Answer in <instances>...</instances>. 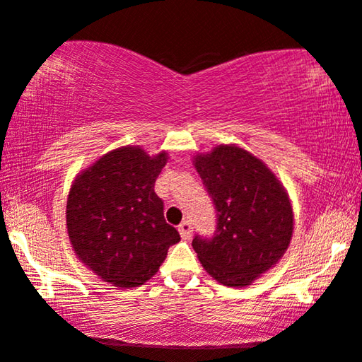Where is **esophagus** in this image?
Masks as SVG:
<instances>
[{
  "instance_id": "34e87169",
  "label": "esophagus",
  "mask_w": 362,
  "mask_h": 362,
  "mask_svg": "<svg viewBox=\"0 0 362 362\" xmlns=\"http://www.w3.org/2000/svg\"><path fill=\"white\" fill-rule=\"evenodd\" d=\"M177 230H180V234L182 239H189L191 234H192V226L189 221H182L180 227H177Z\"/></svg>"
}]
</instances>
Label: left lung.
Listing matches in <instances>:
<instances>
[{"instance_id": "1", "label": "left lung", "mask_w": 362, "mask_h": 362, "mask_svg": "<svg viewBox=\"0 0 362 362\" xmlns=\"http://www.w3.org/2000/svg\"><path fill=\"white\" fill-rule=\"evenodd\" d=\"M212 197L217 227L196 235L192 249L212 279L226 286L250 285L288 249L293 209L288 194L264 161L235 145H219L194 158Z\"/></svg>"}]
</instances>
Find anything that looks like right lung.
<instances>
[{
    "mask_svg": "<svg viewBox=\"0 0 362 362\" xmlns=\"http://www.w3.org/2000/svg\"><path fill=\"white\" fill-rule=\"evenodd\" d=\"M168 153L117 148L78 173L67 197V232L82 264L103 281L140 286L181 240L168 224L155 182Z\"/></svg>",
    "mask_w": 362,
    "mask_h": 362,
    "instance_id": "obj_1",
    "label": "right lung"
}]
</instances>
